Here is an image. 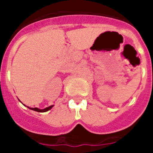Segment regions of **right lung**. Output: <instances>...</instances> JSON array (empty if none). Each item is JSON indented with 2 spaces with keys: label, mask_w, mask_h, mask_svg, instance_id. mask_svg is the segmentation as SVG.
Wrapping results in <instances>:
<instances>
[{
  "label": "right lung",
  "mask_w": 153,
  "mask_h": 153,
  "mask_svg": "<svg viewBox=\"0 0 153 153\" xmlns=\"http://www.w3.org/2000/svg\"><path fill=\"white\" fill-rule=\"evenodd\" d=\"M53 105L52 106H48V107H47V108H45V109H38V108H30V107H29V106H27V108H29V109H32V110H34V111H36V112H39V113H44V112H47V111H48V110H50V109H51V108L53 107Z\"/></svg>",
  "instance_id": "right-lung-1"
}]
</instances>
